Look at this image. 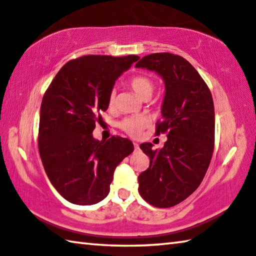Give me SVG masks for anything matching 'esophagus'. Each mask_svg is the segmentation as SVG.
Returning <instances> with one entry per match:
<instances>
[{
	"label": "esophagus",
	"mask_w": 256,
	"mask_h": 256,
	"mask_svg": "<svg viewBox=\"0 0 256 256\" xmlns=\"http://www.w3.org/2000/svg\"><path fill=\"white\" fill-rule=\"evenodd\" d=\"M134 149H136V151H138V149H140V146H138V144H134Z\"/></svg>",
	"instance_id": "esophagus-1"
}]
</instances>
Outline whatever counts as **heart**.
I'll use <instances>...</instances> for the list:
<instances>
[{
  "mask_svg": "<svg viewBox=\"0 0 256 256\" xmlns=\"http://www.w3.org/2000/svg\"><path fill=\"white\" fill-rule=\"evenodd\" d=\"M130 86L138 97L144 99L146 97H151L154 92V84L151 78L144 74H138L133 76L130 80ZM116 100L115 92H112L110 94V98H108V104L110 106H112ZM149 118L144 115H134L130 116L128 118H124L122 122L120 123V128L123 131L126 132L128 136H138L142 133V131L148 126Z\"/></svg>",
  "mask_w": 256,
  "mask_h": 256,
  "instance_id": "b5f03b06",
  "label": "heart"
}]
</instances>
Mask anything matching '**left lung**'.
<instances>
[{
	"label": "left lung",
	"mask_w": 256,
	"mask_h": 256,
	"mask_svg": "<svg viewBox=\"0 0 256 256\" xmlns=\"http://www.w3.org/2000/svg\"><path fill=\"white\" fill-rule=\"evenodd\" d=\"M136 68L162 76L164 96L156 134L167 133L162 149L140 148L150 158L138 175V193L151 206L170 208L188 198L204 177L214 154V106L209 88L188 60L170 53L142 58Z\"/></svg>",
	"instance_id": "8db88e82"
}]
</instances>
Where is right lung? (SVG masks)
<instances>
[{
  "mask_svg": "<svg viewBox=\"0 0 256 256\" xmlns=\"http://www.w3.org/2000/svg\"><path fill=\"white\" fill-rule=\"evenodd\" d=\"M140 58L136 55H86L58 71L42 97L38 148L42 166L66 200L92 206L110 193L115 168L134 150L128 138L92 136L99 112L107 110L115 81Z\"/></svg>",
  "mask_w": 256,
  "mask_h": 256,
  "instance_id": "add662e5",
  "label": "right lung"
}]
</instances>
